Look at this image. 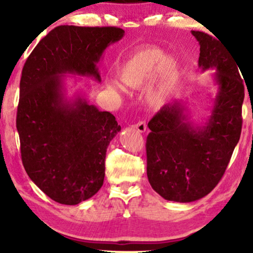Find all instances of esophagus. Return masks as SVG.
<instances>
[{
	"label": "esophagus",
	"mask_w": 253,
	"mask_h": 253,
	"mask_svg": "<svg viewBox=\"0 0 253 253\" xmlns=\"http://www.w3.org/2000/svg\"><path fill=\"white\" fill-rule=\"evenodd\" d=\"M133 126L136 127V129L139 131V132H145V131H146V129H147L146 122H145V121H139V122L134 124Z\"/></svg>",
	"instance_id": "34e87169"
}]
</instances>
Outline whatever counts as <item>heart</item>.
<instances>
[{
	"label": "heart",
	"mask_w": 253,
	"mask_h": 253,
	"mask_svg": "<svg viewBox=\"0 0 253 253\" xmlns=\"http://www.w3.org/2000/svg\"><path fill=\"white\" fill-rule=\"evenodd\" d=\"M157 71V86L148 93V101L153 106H161L166 99V86L177 71V63L172 57H165L164 51L150 47L136 51L127 58L121 70L120 77L129 87L143 86ZM110 88L122 91L121 85L112 83Z\"/></svg>",
	"instance_id": "obj_1"
}]
</instances>
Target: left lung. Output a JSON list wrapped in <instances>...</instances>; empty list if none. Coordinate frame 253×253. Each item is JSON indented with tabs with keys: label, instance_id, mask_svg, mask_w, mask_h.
<instances>
[{
	"label": "left lung",
	"instance_id": "1",
	"mask_svg": "<svg viewBox=\"0 0 253 253\" xmlns=\"http://www.w3.org/2000/svg\"><path fill=\"white\" fill-rule=\"evenodd\" d=\"M200 44L198 65L215 68L219 86L209 121L193 126L185 107L175 100L148 122L147 177L162 198L178 203L198 200L212 191L226 171L241 137L244 83L222 42L207 33L192 31Z\"/></svg>",
	"mask_w": 253,
	"mask_h": 253
}]
</instances>
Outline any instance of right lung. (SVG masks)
Listing matches in <instances>:
<instances>
[{
    "instance_id": "obj_1",
    "label": "right lung",
    "mask_w": 253,
    "mask_h": 253,
    "mask_svg": "<svg viewBox=\"0 0 253 253\" xmlns=\"http://www.w3.org/2000/svg\"><path fill=\"white\" fill-rule=\"evenodd\" d=\"M120 27H55L37 44L24 64L16 126L29 177L54 202L77 205L99 191L105 178L110 140L121 130L115 116L86 99L65 100V74L91 76Z\"/></svg>"
}]
</instances>
